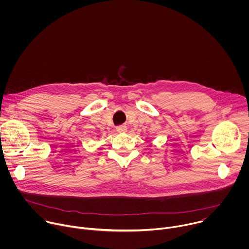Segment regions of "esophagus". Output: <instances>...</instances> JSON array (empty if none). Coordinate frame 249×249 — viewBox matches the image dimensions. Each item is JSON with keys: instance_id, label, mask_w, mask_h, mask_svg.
<instances>
[{"instance_id": "34e87169", "label": "esophagus", "mask_w": 249, "mask_h": 249, "mask_svg": "<svg viewBox=\"0 0 249 249\" xmlns=\"http://www.w3.org/2000/svg\"><path fill=\"white\" fill-rule=\"evenodd\" d=\"M116 130L118 131V132H125L126 130H127V127L125 126V125H120V126H117L116 127Z\"/></svg>"}]
</instances>
